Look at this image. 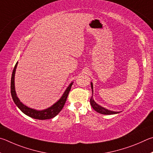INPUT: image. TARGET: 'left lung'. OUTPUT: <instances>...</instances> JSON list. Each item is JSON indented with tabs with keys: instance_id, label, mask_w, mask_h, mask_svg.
Masks as SVG:
<instances>
[{
	"instance_id": "1",
	"label": "left lung",
	"mask_w": 153,
	"mask_h": 153,
	"mask_svg": "<svg viewBox=\"0 0 153 153\" xmlns=\"http://www.w3.org/2000/svg\"><path fill=\"white\" fill-rule=\"evenodd\" d=\"M91 89H92V91H93V83L91 82ZM90 103L91 105L92 108L95 109V110L98 112V113L101 114H104V115H111V114H118L119 112L117 111H112L110 110H108L105 108H103V107L100 106V105H98L97 103H96L95 102V101L93 100V96L91 98L90 100Z\"/></svg>"
}]
</instances>
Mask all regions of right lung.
<instances>
[{"label":"right lung","instance_id":"add662e5","mask_svg":"<svg viewBox=\"0 0 153 153\" xmlns=\"http://www.w3.org/2000/svg\"><path fill=\"white\" fill-rule=\"evenodd\" d=\"M17 63L18 62L16 63L14 67V69H13V71L11 81H10V93H11L12 98L13 101H14L15 103L16 104V105L20 109V110L22 111L23 113L26 114L27 116H28L29 117H33L34 119L43 120L53 118V117H55L56 115H58L60 113V111L62 109L64 104L66 103V99L68 97V95L69 94L70 91L71 89V87L73 82H71V83L70 84L68 88H67L66 90L65 91V92L64 93L63 95L62 96V97L57 101V102L53 104L52 106H51L50 108L46 109H44V110L37 111L36 109L29 108L28 107L23 105V104L19 101V100L17 94H16L15 89V74L16 68H17Z\"/></svg>","mask_w":153,"mask_h":153}]
</instances>
